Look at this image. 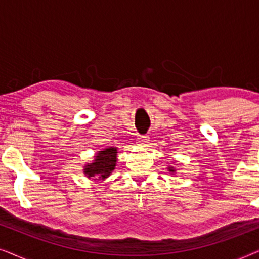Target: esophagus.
<instances>
[{
	"instance_id": "esophagus-1",
	"label": "esophagus",
	"mask_w": 259,
	"mask_h": 259,
	"mask_svg": "<svg viewBox=\"0 0 259 259\" xmlns=\"http://www.w3.org/2000/svg\"><path fill=\"white\" fill-rule=\"evenodd\" d=\"M137 143L140 146H147V144L150 143V138H148V136H139L138 137Z\"/></svg>"
}]
</instances>
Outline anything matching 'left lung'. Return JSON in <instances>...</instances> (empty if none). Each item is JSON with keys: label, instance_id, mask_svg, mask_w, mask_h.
I'll list each match as a JSON object with an SVG mask.
<instances>
[{"label": "left lung", "instance_id": "8db88e82", "mask_svg": "<svg viewBox=\"0 0 259 259\" xmlns=\"http://www.w3.org/2000/svg\"><path fill=\"white\" fill-rule=\"evenodd\" d=\"M168 171H169V172H175V168H173V167H169Z\"/></svg>", "mask_w": 259, "mask_h": 259}]
</instances>
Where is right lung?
<instances>
[{
	"label": "right lung",
	"mask_w": 259,
	"mask_h": 259,
	"mask_svg": "<svg viewBox=\"0 0 259 259\" xmlns=\"http://www.w3.org/2000/svg\"><path fill=\"white\" fill-rule=\"evenodd\" d=\"M116 148L108 147L100 151L95 155L94 162L84 166V175L91 177L97 176L98 179H105L111 175L116 164Z\"/></svg>",
	"instance_id": "right-lung-1"
}]
</instances>
